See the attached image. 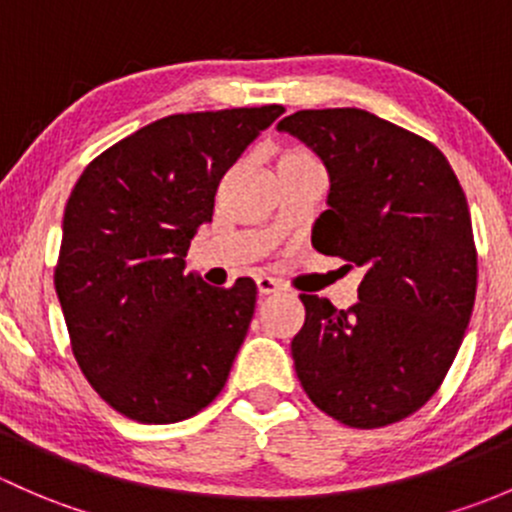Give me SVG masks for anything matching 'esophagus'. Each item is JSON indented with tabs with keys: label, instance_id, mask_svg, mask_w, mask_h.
<instances>
[{
	"label": "esophagus",
	"instance_id": "obj_1",
	"mask_svg": "<svg viewBox=\"0 0 512 512\" xmlns=\"http://www.w3.org/2000/svg\"><path fill=\"white\" fill-rule=\"evenodd\" d=\"M256 288H258V295H273V293L281 291L278 281H273V278H268V276H258Z\"/></svg>",
	"mask_w": 512,
	"mask_h": 512
}]
</instances>
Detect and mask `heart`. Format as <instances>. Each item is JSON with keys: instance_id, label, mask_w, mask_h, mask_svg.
I'll return each mask as SVG.
<instances>
[{"instance_id": "obj_1", "label": "heart", "mask_w": 512, "mask_h": 512, "mask_svg": "<svg viewBox=\"0 0 512 512\" xmlns=\"http://www.w3.org/2000/svg\"><path fill=\"white\" fill-rule=\"evenodd\" d=\"M315 162L318 160H315L308 150H303V147H286V150H281V155H278L276 170H286V167H300V165H315Z\"/></svg>"}]
</instances>
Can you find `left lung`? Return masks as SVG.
<instances>
[{
	"instance_id": "obj_1",
	"label": "left lung",
	"mask_w": 512,
	"mask_h": 512,
	"mask_svg": "<svg viewBox=\"0 0 512 512\" xmlns=\"http://www.w3.org/2000/svg\"><path fill=\"white\" fill-rule=\"evenodd\" d=\"M278 130L305 142L330 175L313 246L365 271L347 310L300 295L295 374L340 424L402 421L444 382L473 313L478 256L466 194L439 147L367 110H298Z\"/></svg>"
}]
</instances>
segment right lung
I'll list each match as a JSON object with an SVG mask.
<instances>
[{
	"label": "right lung",
	"instance_id": "1",
	"mask_svg": "<svg viewBox=\"0 0 512 512\" xmlns=\"http://www.w3.org/2000/svg\"><path fill=\"white\" fill-rule=\"evenodd\" d=\"M283 105L179 113L115 142L63 212L54 283L71 350L100 399L175 424L224 389L254 318L256 283L207 286L184 256L212 221L221 177Z\"/></svg>",
	"mask_w": 512,
	"mask_h": 512
}]
</instances>
